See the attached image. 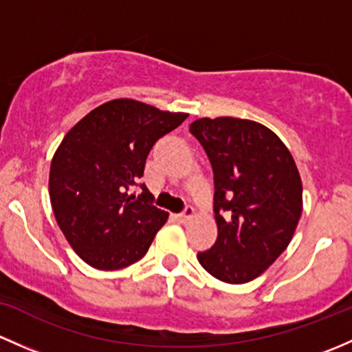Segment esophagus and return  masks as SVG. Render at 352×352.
I'll return each instance as SVG.
<instances>
[{"instance_id":"obj_1","label":"esophagus","mask_w":352,"mask_h":352,"mask_svg":"<svg viewBox=\"0 0 352 352\" xmlns=\"http://www.w3.org/2000/svg\"><path fill=\"white\" fill-rule=\"evenodd\" d=\"M193 217H195V208L193 206H186V208H184V212L177 215V219H179L181 222H188V220H191Z\"/></svg>"}]
</instances>
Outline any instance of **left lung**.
<instances>
[{"instance_id":"1","label":"left lung","mask_w":352,"mask_h":352,"mask_svg":"<svg viewBox=\"0 0 352 352\" xmlns=\"http://www.w3.org/2000/svg\"><path fill=\"white\" fill-rule=\"evenodd\" d=\"M212 162L219 237L198 261L213 278L242 285L263 274L293 239L303 206L302 177L283 140L244 118L190 125ZM222 211L228 215L223 217Z\"/></svg>"}]
</instances>
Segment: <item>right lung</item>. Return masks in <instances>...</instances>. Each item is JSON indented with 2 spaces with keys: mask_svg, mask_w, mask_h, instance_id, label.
I'll list each match as a JSON object with an SVG mask.
<instances>
[{
  "mask_svg": "<svg viewBox=\"0 0 352 352\" xmlns=\"http://www.w3.org/2000/svg\"><path fill=\"white\" fill-rule=\"evenodd\" d=\"M142 101L118 98L89 111L64 135L50 162L54 217L74 252L91 267L122 270L146 256L169 213L129 188L144 176L159 137L186 120Z\"/></svg>",
  "mask_w": 352,
  "mask_h": 352,
  "instance_id": "right-lung-1",
  "label": "right lung"
}]
</instances>
